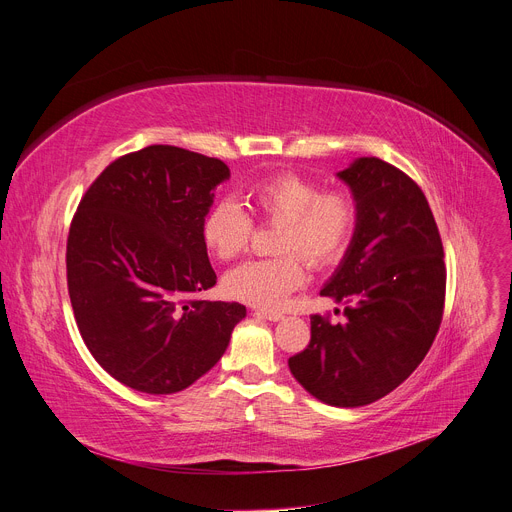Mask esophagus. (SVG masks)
Instances as JSON below:
<instances>
[{
	"instance_id": "obj_1",
	"label": "esophagus",
	"mask_w": 512,
	"mask_h": 512,
	"mask_svg": "<svg viewBox=\"0 0 512 512\" xmlns=\"http://www.w3.org/2000/svg\"><path fill=\"white\" fill-rule=\"evenodd\" d=\"M257 315L259 317H263V319H267V321H282L284 319V315L282 313H278V311H257Z\"/></svg>"
}]
</instances>
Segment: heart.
<instances>
[{
    "label": "heart",
    "mask_w": 512,
    "mask_h": 512,
    "mask_svg": "<svg viewBox=\"0 0 512 512\" xmlns=\"http://www.w3.org/2000/svg\"><path fill=\"white\" fill-rule=\"evenodd\" d=\"M249 208L263 222H280L276 251L271 259H255L228 271L224 290L228 296L278 309L290 292L302 286L304 265L335 263L348 249L358 224V203L344 189L321 191L319 185L298 173H280L247 187ZM253 234V220L234 199H220L201 220L206 249L220 261L243 255Z\"/></svg>",
    "instance_id": "obj_1"
}]
</instances>
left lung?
Here are the masks:
<instances>
[{
    "mask_svg": "<svg viewBox=\"0 0 512 512\" xmlns=\"http://www.w3.org/2000/svg\"><path fill=\"white\" fill-rule=\"evenodd\" d=\"M356 203L350 247L321 288L344 323L311 317V344L288 360L294 379L333 407H360L399 387L428 354L445 306L447 269L422 189L393 164L362 156L339 170Z\"/></svg>",
    "mask_w": 512,
    "mask_h": 512,
    "instance_id": "left-lung-1",
    "label": "left lung"
}]
</instances>
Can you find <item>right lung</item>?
I'll use <instances>...</instances> for the list:
<instances>
[{
    "instance_id": "obj_1",
    "label": "right lung",
    "mask_w": 512,
    "mask_h": 512,
    "mask_svg": "<svg viewBox=\"0 0 512 512\" xmlns=\"http://www.w3.org/2000/svg\"><path fill=\"white\" fill-rule=\"evenodd\" d=\"M228 179L218 158L148 146L109 164L80 201L67 236V290L84 344L125 387L187 389L247 317L238 302L187 300L216 284L201 220Z\"/></svg>"
}]
</instances>
